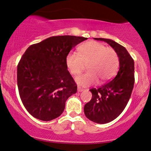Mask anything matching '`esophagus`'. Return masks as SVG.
I'll return each mask as SVG.
<instances>
[{
  "mask_svg": "<svg viewBox=\"0 0 151 151\" xmlns=\"http://www.w3.org/2000/svg\"><path fill=\"white\" fill-rule=\"evenodd\" d=\"M84 89H82V88H81V87H79V86H78L77 87V91L78 92H81V91H84Z\"/></svg>",
  "mask_w": 151,
  "mask_h": 151,
  "instance_id": "34e87169",
  "label": "esophagus"
}]
</instances>
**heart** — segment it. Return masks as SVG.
Wrapping results in <instances>:
<instances>
[{
    "label": "heart",
    "instance_id": "obj_1",
    "mask_svg": "<svg viewBox=\"0 0 151 151\" xmlns=\"http://www.w3.org/2000/svg\"><path fill=\"white\" fill-rule=\"evenodd\" d=\"M86 73L75 79L79 85L87 86L108 81L116 74L119 68V56L115 50L106 47L103 43L89 41L78 47V53L71 52L66 58V65L71 74L78 75L87 65Z\"/></svg>",
    "mask_w": 151,
    "mask_h": 151
}]
</instances>
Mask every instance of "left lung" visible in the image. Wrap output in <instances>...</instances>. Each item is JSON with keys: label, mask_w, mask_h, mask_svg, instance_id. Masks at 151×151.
I'll use <instances>...</instances> for the list:
<instances>
[{"label": "left lung", "mask_w": 151, "mask_h": 151, "mask_svg": "<svg viewBox=\"0 0 151 151\" xmlns=\"http://www.w3.org/2000/svg\"><path fill=\"white\" fill-rule=\"evenodd\" d=\"M104 41L116 52L119 70L116 77L97 89H90L91 101L84 105L87 119L97 124H106L114 120L124 110L134 85V61L124 47L110 39L94 38Z\"/></svg>", "instance_id": "left-lung-1"}]
</instances>
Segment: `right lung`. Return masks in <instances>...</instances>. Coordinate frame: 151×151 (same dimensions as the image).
I'll return each mask as SVG.
<instances>
[{
    "instance_id": "1",
    "label": "right lung",
    "mask_w": 151,
    "mask_h": 151,
    "mask_svg": "<svg viewBox=\"0 0 151 151\" xmlns=\"http://www.w3.org/2000/svg\"><path fill=\"white\" fill-rule=\"evenodd\" d=\"M86 37L53 36L26 50L17 69L20 97L32 116L48 121L60 116L77 86L66 65L70 50Z\"/></svg>"
}]
</instances>
